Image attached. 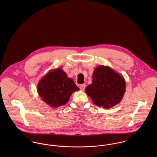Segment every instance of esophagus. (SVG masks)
I'll list each match as a JSON object with an SVG mask.
<instances>
[{
  "mask_svg": "<svg viewBox=\"0 0 157 157\" xmlns=\"http://www.w3.org/2000/svg\"><path fill=\"white\" fill-rule=\"evenodd\" d=\"M85 87H86V85L85 84H82V85H80V89L84 90H85Z\"/></svg>",
  "mask_w": 157,
  "mask_h": 157,
  "instance_id": "esophagus-1",
  "label": "esophagus"
}]
</instances>
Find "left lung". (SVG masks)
<instances>
[{
    "instance_id": "8db88e82",
    "label": "left lung",
    "mask_w": 157,
    "mask_h": 157,
    "mask_svg": "<svg viewBox=\"0 0 157 157\" xmlns=\"http://www.w3.org/2000/svg\"><path fill=\"white\" fill-rule=\"evenodd\" d=\"M92 77V84L86 87L85 92L95 105L108 109L120 102L126 89L123 76L111 67L98 66Z\"/></svg>"
}]
</instances>
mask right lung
<instances>
[{
  "label": "right lung",
  "mask_w": 157,
  "mask_h": 157,
  "mask_svg": "<svg viewBox=\"0 0 157 157\" xmlns=\"http://www.w3.org/2000/svg\"><path fill=\"white\" fill-rule=\"evenodd\" d=\"M79 90L72 78L61 69L48 72L39 82L37 91L46 103L57 108L65 105L72 92Z\"/></svg>",
  "instance_id": "add662e5"
}]
</instances>
